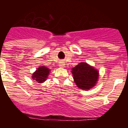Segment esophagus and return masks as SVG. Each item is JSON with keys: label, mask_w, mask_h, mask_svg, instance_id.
<instances>
[{"label": "esophagus", "mask_w": 128, "mask_h": 128, "mask_svg": "<svg viewBox=\"0 0 128 128\" xmlns=\"http://www.w3.org/2000/svg\"><path fill=\"white\" fill-rule=\"evenodd\" d=\"M65 64L64 63H63V62H61L60 63V65H59V66H60V67H62V68H63V67H65Z\"/></svg>", "instance_id": "esophagus-1"}]
</instances>
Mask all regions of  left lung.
I'll return each mask as SVG.
<instances>
[{
    "label": "left lung",
    "instance_id": "1",
    "mask_svg": "<svg viewBox=\"0 0 128 128\" xmlns=\"http://www.w3.org/2000/svg\"><path fill=\"white\" fill-rule=\"evenodd\" d=\"M74 82L78 88L89 90L94 86L99 78V72L88 63L81 62L72 68Z\"/></svg>",
    "mask_w": 128,
    "mask_h": 128
}]
</instances>
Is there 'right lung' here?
Returning <instances> with one entry per match:
<instances>
[{
	"instance_id": "right-lung-1",
	"label": "right lung",
	"mask_w": 128,
	"mask_h": 128,
	"mask_svg": "<svg viewBox=\"0 0 128 128\" xmlns=\"http://www.w3.org/2000/svg\"><path fill=\"white\" fill-rule=\"evenodd\" d=\"M50 73V69H48L45 66H40L38 69L32 74V78L34 80L36 81L37 82L42 83L46 81L48 76Z\"/></svg>"
}]
</instances>
